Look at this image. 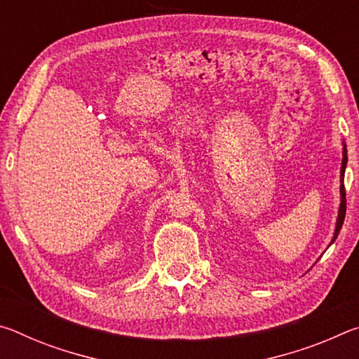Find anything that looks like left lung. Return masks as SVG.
<instances>
[{"label": "left lung", "instance_id": "obj_1", "mask_svg": "<svg viewBox=\"0 0 359 359\" xmlns=\"http://www.w3.org/2000/svg\"><path fill=\"white\" fill-rule=\"evenodd\" d=\"M342 168H340V205H339V214H337V222H336V231H334V238L331 244L337 239V236L342 229V224L345 220V210H347V201H345V187H344V175H345V168H347V147L344 144V151H342Z\"/></svg>", "mask_w": 359, "mask_h": 359}]
</instances>
